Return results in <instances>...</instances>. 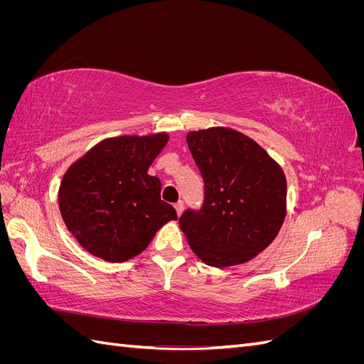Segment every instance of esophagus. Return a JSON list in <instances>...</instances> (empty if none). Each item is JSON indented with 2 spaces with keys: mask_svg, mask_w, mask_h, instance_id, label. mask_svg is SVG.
<instances>
[{
  "mask_svg": "<svg viewBox=\"0 0 364 364\" xmlns=\"http://www.w3.org/2000/svg\"><path fill=\"white\" fill-rule=\"evenodd\" d=\"M174 209H176V213H178V215H181L183 213V202L179 200L178 203H174Z\"/></svg>",
  "mask_w": 364,
  "mask_h": 364,
  "instance_id": "esophagus-1",
  "label": "esophagus"
}]
</instances>
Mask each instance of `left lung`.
I'll use <instances>...</instances> for the list:
<instances>
[{
	"mask_svg": "<svg viewBox=\"0 0 364 364\" xmlns=\"http://www.w3.org/2000/svg\"><path fill=\"white\" fill-rule=\"evenodd\" d=\"M186 142L205 181V205L179 218L208 266H238L277 238L287 214V179L257 141L230 127L191 130Z\"/></svg>",
	"mask_w": 364,
	"mask_h": 364,
	"instance_id": "obj_1",
	"label": "left lung"
}]
</instances>
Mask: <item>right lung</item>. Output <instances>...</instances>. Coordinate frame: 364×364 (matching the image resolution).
I'll return each mask as SVG.
<instances>
[{
	"mask_svg": "<svg viewBox=\"0 0 364 364\" xmlns=\"http://www.w3.org/2000/svg\"><path fill=\"white\" fill-rule=\"evenodd\" d=\"M170 139L167 132L121 135L97 142L65 171L59 209L86 252L107 262L139 255L158 230L178 220L161 200V181L149 167Z\"/></svg>",
	"mask_w": 364,
	"mask_h": 364,
	"instance_id": "right-lung-1",
	"label": "right lung"
}]
</instances>
